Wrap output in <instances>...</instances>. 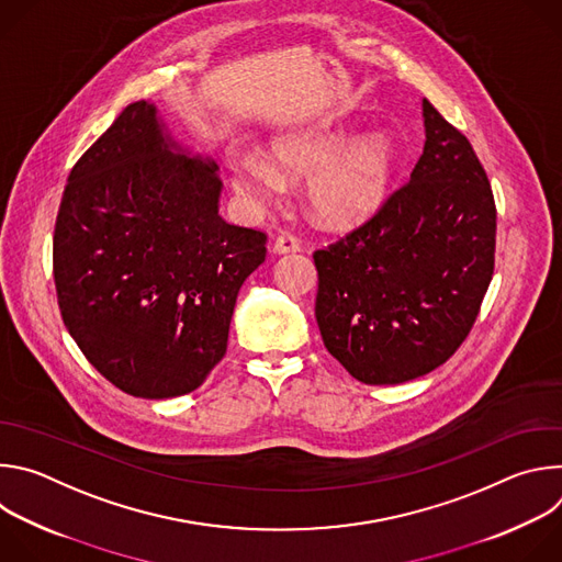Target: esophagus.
<instances>
[{
  "mask_svg": "<svg viewBox=\"0 0 562 562\" xmlns=\"http://www.w3.org/2000/svg\"><path fill=\"white\" fill-rule=\"evenodd\" d=\"M300 251V243L293 235H278L273 243V254L284 256V254H297Z\"/></svg>",
  "mask_w": 562,
  "mask_h": 562,
  "instance_id": "34e87169",
  "label": "esophagus"
}]
</instances>
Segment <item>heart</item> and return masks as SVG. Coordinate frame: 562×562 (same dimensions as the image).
I'll return each mask as SVG.
<instances>
[{"mask_svg":"<svg viewBox=\"0 0 562 562\" xmlns=\"http://www.w3.org/2000/svg\"><path fill=\"white\" fill-rule=\"evenodd\" d=\"M397 167L395 144L380 133H297L269 144L267 159L231 153L228 187L254 211L273 206L284 180H306L311 213L329 226L369 220L389 198Z\"/></svg>","mask_w":562,"mask_h":562,"instance_id":"b5f03b06","label":"heart"}]
</instances>
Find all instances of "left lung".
I'll use <instances>...</instances> for the list:
<instances>
[{
    "label": "left lung",
    "instance_id": "obj_1",
    "mask_svg": "<svg viewBox=\"0 0 562 562\" xmlns=\"http://www.w3.org/2000/svg\"><path fill=\"white\" fill-rule=\"evenodd\" d=\"M425 146L409 182L364 226L315 251V319L364 384L420 378L462 345L496 251V204L469 139L423 100Z\"/></svg>",
    "mask_w": 562,
    "mask_h": 562
}]
</instances>
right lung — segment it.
<instances>
[{
    "label": "right lung",
    "instance_id": "right-lung-1",
    "mask_svg": "<svg viewBox=\"0 0 562 562\" xmlns=\"http://www.w3.org/2000/svg\"><path fill=\"white\" fill-rule=\"evenodd\" d=\"M211 155L128 104L68 176L53 239L61 319L87 360L146 400L198 389L226 353L267 235L222 220Z\"/></svg>",
    "mask_w": 562,
    "mask_h": 562
}]
</instances>
